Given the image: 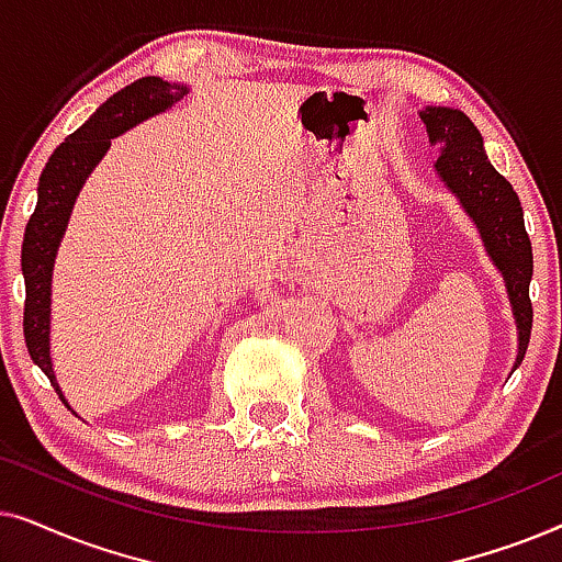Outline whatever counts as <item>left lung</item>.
Masks as SVG:
<instances>
[{
  "label": "left lung",
  "mask_w": 562,
  "mask_h": 562,
  "mask_svg": "<svg viewBox=\"0 0 562 562\" xmlns=\"http://www.w3.org/2000/svg\"><path fill=\"white\" fill-rule=\"evenodd\" d=\"M419 117L427 127L429 145H437L440 150L435 164L437 179L463 206L468 220L479 229L486 256L504 279L517 325V358L512 366V371H517L532 333V243L525 229L519 196L491 166L479 127L465 112L456 106H425L419 110Z\"/></svg>",
  "instance_id": "1"
}]
</instances>
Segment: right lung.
Instances as JSON below:
<instances>
[{"label":"right lung","mask_w":562,"mask_h":562,"mask_svg":"<svg viewBox=\"0 0 562 562\" xmlns=\"http://www.w3.org/2000/svg\"><path fill=\"white\" fill-rule=\"evenodd\" d=\"M189 94L181 81L143 76L112 94L83 125L53 150L37 181V204L22 240V276H25V342L33 363L48 375L53 389L68 409V398L58 386L50 358V302L53 268L64 240L74 204L99 160L106 156L114 137L127 133L148 117L171 110Z\"/></svg>","instance_id":"add662e5"}]
</instances>
